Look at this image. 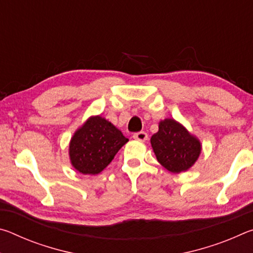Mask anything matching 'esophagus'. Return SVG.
Returning <instances> with one entry per match:
<instances>
[{
  "label": "esophagus",
  "mask_w": 253,
  "mask_h": 253,
  "mask_svg": "<svg viewBox=\"0 0 253 253\" xmlns=\"http://www.w3.org/2000/svg\"><path fill=\"white\" fill-rule=\"evenodd\" d=\"M132 137H134V138L137 140H140V142H146V140L148 139V135L145 131L135 132V134L132 135Z\"/></svg>",
  "instance_id": "obj_1"
}]
</instances>
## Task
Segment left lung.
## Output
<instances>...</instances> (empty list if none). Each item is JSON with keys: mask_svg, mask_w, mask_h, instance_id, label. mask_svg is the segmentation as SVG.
<instances>
[{"mask_svg": "<svg viewBox=\"0 0 253 253\" xmlns=\"http://www.w3.org/2000/svg\"><path fill=\"white\" fill-rule=\"evenodd\" d=\"M157 161L172 173H181L191 168L201 153L198 138L191 135L174 119H165L151 138Z\"/></svg>", "mask_w": 253, "mask_h": 253, "instance_id": "1", "label": "left lung"}]
</instances>
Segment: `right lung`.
<instances>
[{
  "label": "right lung",
  "mask_w": 253,
  "mask_h": 253,
  "mask_svg": "<svg viewBox=\"0 0 253 253\" xmlns=\"http://www.w3.org/2000/svg\"><path fill=\"white\" fill-rule=\"evenodd\" d=\"M127 142L122 131L105 118L90 117L71 138V164L80 173L96 175L108 166Z\"/></svg>",
  "instance_id": "1"
}]
</instances>
